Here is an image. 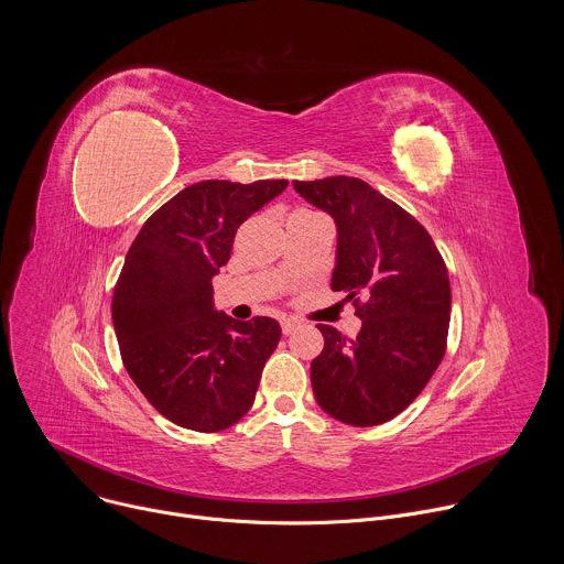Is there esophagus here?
Returning <instances> with one entry per match:
<instances>
[{
    "instance_id": "34e87169",
    "label": "esophagus",
    "mask_w": 564,
    "mask_h": 564,
    "mask_svg": "<svg viewBox=\"0 0 564 564\" xmlns=\"http://www.w3.org/2000/svg\"><path fill=\"white\" fill-rule=\"evenodd\" d=\"M301 324L296 318H290V316H285V318H281V328H283V335H292L296 328H299Z\"/></svg>"
}]
</instances>
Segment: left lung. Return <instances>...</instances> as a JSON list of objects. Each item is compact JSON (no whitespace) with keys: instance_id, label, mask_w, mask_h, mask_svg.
Instances as JSON below:
<instances>
[{"instance_id":"8db88e82","label":"left lung","mask_w":564,"mask_h":564,"mask_svg":"<svg viewBox=\"0 0 564 564\" xmlns=\"http://www.w3.org/2000/svg\"><path fill=\"white\" fill-rule=\"evenodd\" d=\"M296 194L337 225L333 290L357 307L348 341L316 326L324 350L310 366L316 404L350 426H377L404 411L437 370L448 335L451 283L431 234L397 203L352 176L294 181Z\"/></svg>"}]
</instances>
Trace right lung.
Returning a JSON list of instances; mask_svg holds the SVG:
<instances>
[{
  "label": "right lung",
  "mask_w": 564,
  "mask_h": 564,
  "mask_svg": "<svg viewBox=\"0 0 564 564\" xmlns=\"http://www.w3.org/2000/svg\"><path fill=\"white\" fill-rule=\"evenodd\" d=\"M285 187L189 185L147 218L127 252L111 303L120 355L149 404L183 429L225 431L254 404L281 326L218 312L212 279L229 261L238 225Z\"/></svg>",
  "instance_id": "obj_1"
}]
</instances>
